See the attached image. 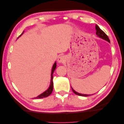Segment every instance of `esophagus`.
<instances>
[{"label": "esophagus", "mask_w": 124, "mask_h": 124, "mask_svg": "<svg viewBox=\"0 0 124 124\" xmlns=\"http://www.w3.org/2000/svg\"><path fill=\"white\" fill-rule=\"evenodd\" d=\"M65 59V58L64 56H60L58 59V62H64Z\"/></svg>", "instance_id": "esophagus-1"}]
</instances>
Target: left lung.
<instances>
[{
	"instance_id": "left-lung-1",
	"label": "left lung",
	"mask_w": 124,
	"mask_h": 124,
	"mask_svg": "<svg viewBox=\"0 0 124 124\" xmlns=\"http://www.w3.org/2000/svg\"><path fill=\"white\" fill-rule=\"evenodd\" d=\"M95 28H96V34L97 35H98V37H100L101 38H102V39H103L104 40H105L108 41V42L110 43V40L108 39V35H106V34L104 33V32L102 31L101 29H100V28L99 27V26L96 25H95ZM72 90H73V92L74 93V94H75L76 95H79V96H90V95H86V94H80V93H78L77 92H76V91L74 90V89L72 88Z\"/></svg>"
}]
</instances>
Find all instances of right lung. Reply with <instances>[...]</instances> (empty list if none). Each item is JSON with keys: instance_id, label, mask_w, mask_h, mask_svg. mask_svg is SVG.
<instances>
[{"instance_id": "1", "label": "right lung", "mask_w": 124, "mask_h": 124, "mask_svg": "<svg viewBox=\"0 0 124 124\" xmlns=\"http://www.w3.org/2000/svg\"><path fill=\"white\" fill-rule=\"evenodd\" d=\"M23 33H24V32H23V33L21 34L19 37H20V36L22 35L23 34ZM56 67V63L55 62L54 64V65H53V66L52 68V70H51V81H50V86H49L48 89H47V90L44 91V92L42 93V94L39 95V96L36 97V98H34V99H41V98H46V97H47L48 96H49V95H50L51 94V93H52L53 90V73H54V71H55V70Z\"/></svg>"}]
</instances>
